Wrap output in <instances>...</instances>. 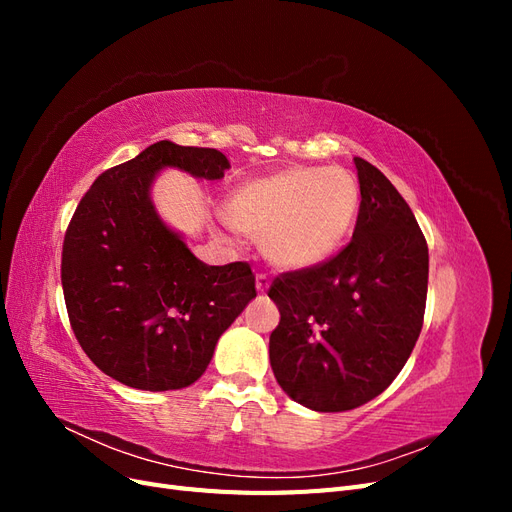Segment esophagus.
<instances>
[{
    "label": "esophagus",
    "mask_w": 512,
    "mask_h": 512,
    "mask_svg": "<svg viewBox=\"0 0 512 512\" xmlns=\"http://www.w3.org/2000/svg\"><path fill=\"white\" fill-rule=\"evenodd\" d=\"M256 290L258 292H267L269 290V277L267 275H262V273L256 275Z\"/></svg>",
    "instance_id": "esophagus-1"
}]
</instances>
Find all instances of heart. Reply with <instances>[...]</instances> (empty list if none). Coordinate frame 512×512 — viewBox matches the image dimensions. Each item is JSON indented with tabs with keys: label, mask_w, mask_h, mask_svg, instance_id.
I'll use <instances>...</instances> for the list:
<instances>
[{
	"label": "heart",
	"mask_w": 512,
	"mask_h": 512,
	"mask_svg": "<svg viewBox=\"0 0 512 512\" xmlns=\"http://www.w3.org/2000/svg\"><path fill=\"white\" fill-rule=\"evenodd\" d=\"M359 207V181L346 168L290 166L243 183L226 203V220L258 239L271 265L305 271L342 247Z\"/></svg>",
	"instance_id": "heart-1"
}]
</instances>
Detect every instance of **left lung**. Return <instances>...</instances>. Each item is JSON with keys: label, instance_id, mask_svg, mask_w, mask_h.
Listing matches in <instances>:
<instances>
[{"label": "left lung", "instance_id": "8db88e82", "mask_svg": "<svg viewBox=\"0 0 512 512\" xmlns=\"http://www.w3.org/2000/svg\"><path fill=\"white\" fill-rule=\"evenodd\" d=\"M361 207L352 241L269 288L277 384L316 412L354 410L389 386L423 329L429 252L412 209L376 166L354 158Z\"/></svg>", "mask_w": 512, "mask_h": 512}]
</instances>
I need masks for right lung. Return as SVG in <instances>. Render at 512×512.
<instances>
[{"instance_id":"1","label":"right lung","mask_w":512,"mask_h":512,"mask_svg":"<svg viewBox=\"0 0 512 512\" xmlns=\"http://www.w3.org/2000/svg\"><path fill=\"white\" fill-rule=\"evenodd\" d=\"M164 168L218 181V149L160 141L102 173L64 239L61 286L72 331L98 369L141 391L194 384L218 339L256 297L247 262L211 267L153 205Z\"/></svg>"}]
</instances>
